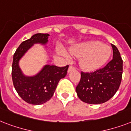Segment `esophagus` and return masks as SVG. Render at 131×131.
Instances as JSON below:
<instances>
[{
    "instance_id": "1",
    "label": "esophagus",
    "mask_w": 131,
    "mask_h": 131,
    "mask_svg": "<svg viewBox=\"0 0 131 131\" xmlns=\"http://www.w3.org/2000/svg\"><path fill=\"white\" fill-rule=\"evenodd\" d=\"M75 69V67H73V66H69V69H68V73H69V72H71L72 70H74Z\"/></svg>"
}]
</instances>
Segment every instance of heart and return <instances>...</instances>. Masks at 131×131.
I'll use <instances>...</instances> for the list:
<instances>
[{
    "label": "heart",
    "instance_id": "heart-1",
    "mask_svg": "<svg viewBox=\"0 0 131 131\" xmlns=\"http://www.w3.org/2000/svg\"><path fill=\"white\" fill-rule=\"evenodd\" d=\"M73 56L82 57L81 67L86 71H92L102 67L110 58V47L98 41H90L77 45L70 50Z\"/></svg>",
    "mask_w": 131,
    "mask_h": 131
}]
</instances>
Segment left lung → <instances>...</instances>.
<instances>
[{
  "label": "left lung",
  "instance_id": "obj_1",
  "mask_svg": "<svg viewBox=\"0 0 131 131\" xmlns=\"http://www.w3.org/2000/svg\"><path fill=\"white\" fill-rule=\"evenodd\" d=\"M112 60L104 68L91 73L81 72V80L76 87L79 98L83 102L100 104L114 95L121 85L123 61L118 50L112 44Z\"/></svg>",
  "mask_w": 131,
  "mask_h": 131
}]
</instances>
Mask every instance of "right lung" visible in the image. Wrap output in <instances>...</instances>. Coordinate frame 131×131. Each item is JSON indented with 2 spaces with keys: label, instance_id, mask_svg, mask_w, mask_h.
Returning a JSON list of instances; mask_svg holds the SVG:
<instances>
[{
  "label": "right lung",
  "instance_id": "obj_1",
  "mask_svg": "<svg viewBox=\"0 0 131 131\" xmlns=\"http://www.w3.org/2000/svg\"><path fill=\"white\" fill-rule=\"evenodd\" d=\"M48 34H36L23 41L13 55L12 64V79L14 87L21 98L28 104L40 105L46 103L53 96L59 81L67 73L69 65L58 67L45 65L34 76H25L22 73L19 62L34 43L46 45Z\"/></svg>",
  "mask_w": 131,
  "mask_h": 131
}]
</instances>
